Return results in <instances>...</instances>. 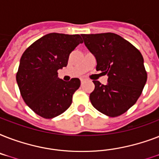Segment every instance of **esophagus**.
<instances>
[{
	"label": "esophagus",
	"mask_w": 159,
	"mask_h": 159,
	"mask_svg": "<svg viewBox=\"0 0 159 159\" xmlns=\"http://www.w3.org/2000/svg\"><path fill=\"white\" fill-rule=\"evenodd\" d=\"M85 82V80L84 79H81V84H83V83H84Z\"/></svg>",
	"instance_id": "1"
}]
</instances>
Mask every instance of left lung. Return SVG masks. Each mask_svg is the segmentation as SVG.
<instances>
[{
	"label": "left lung",
	"mask_w": 159,
	"mask_h": 159,
	"mask_svg": "<svg viewBox=\"0 0 159 159\" xmlns=\"http://www.w3.org/2000/svg\"><path fill=\"white\" fill-rule=\"evenodd\" d=\"M97 60V71L107 74L106 85L93 81L90 101L110 117L124 114L135 104L147 82L143 57L137 48L114 33L81 34Z\"/></svg>",
	"instance_id": "1"
}]
</instances>
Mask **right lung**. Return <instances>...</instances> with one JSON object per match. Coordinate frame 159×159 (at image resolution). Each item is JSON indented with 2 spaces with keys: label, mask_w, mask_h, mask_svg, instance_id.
<instances>
[{
  "label": "right lung",
  "mask_w": 159,
  "mask_h": 159,
  "mask_svg": "<svg viewBox=\"0 0 159 159\" xmlns=\"http://www.w3.org/2000/svg\"><path fill=\"white\" fill-rule=\"evenodd\" d=\"M79 34L50 33L33 43L21 56L16 82L26 105L41 117L52 119L67 111L79 88L78 78L65 82L57 70L67 65L79 43Z\"/></svg>",
  "instance_id": "1"
}]
</instances>
